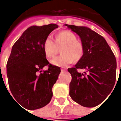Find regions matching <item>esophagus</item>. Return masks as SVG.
Listing matches in <instances>:
<instances>
[{"mask_svg": "<svg viewBox=\"0 0 121 121\" xmlns=\"http://www.w3.org/2000/svg\"><path fill=\"white\" fill-rule=\"evenodd\" d=\"M66 70H67L66 69H61V71H62V72H63V71H65Z\"/></svg>", "mask_w": 121, "mask_h": 121, "instance_id": "34e87169", "label": "esophagus"}]
</instances>
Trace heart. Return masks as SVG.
Returning <instances> with one entry per match:
<instances>
[{
    "mask_svg": "<svg viewBox=\"0 0 121 121\" xmlns=\"http://www.w3.org/2000/svg\"><path fill=\"white\" fill-rule=\"evenodd\" d=\"M61 47L60 56L54 58L51 63L58 67H66L73 60H80L84 54V46L81 41L77 40V36L73 32L65 30L57 33L55 41L50 37H47L43 42V50L46 56L52 58L57 53V47Z\"/></svg>",
    "mask_w": 121,
    "mask_h": 121,
    "instance_id": "heart-1",
    "label": "heart"
}]
</instances>
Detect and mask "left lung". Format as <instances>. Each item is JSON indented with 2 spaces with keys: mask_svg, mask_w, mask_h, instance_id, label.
<instances>
[{
  "mask_svg": "<svg viewBox=\"0 0 121 121\" xmlns=\"http://www.w3.org/2000/svg\"><path fill=\"white\" fill-rule=\"evenodd\" d=\"M69 28L79 35L84 46V54L74 67L69 68L72 79L69 95L85 107L101 104L114 87L117 75V60L104 38L86 27L70 26ZM78 69L85 72L79 73Z\"/></svg>",
  "mask_w": 121,
  "mask_h": 121,
  "instance_id": "1",
  "label": "left lung"
}]
</instances>
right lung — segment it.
I'll return each instance as SVG.
<instances>
[{
    "mask_svg": "<svg viewBox=\"0 0 121 121\" xmlns=\"http://www.w3.org/2000/svg\"><path fill=\"white\" fill-rule=\"evenodd\" d=\"M58 27L52 23L31 26L13 46L7 63L9 86L14 98L26 109L41 108L52 97V88L60 69L48 61L42 46L44 40ZM45 66L48 69L42 72Z\"/></svg>",
    "mask_w": 121,
    "mask_h": 121,
    "instance_id": "obj_1",
    "label": "right lung"
}]
</instances>
